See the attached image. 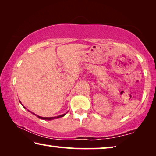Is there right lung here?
<instances>
[{"label": "right lung", "mask_w": 156, "mask_h": 156, "mask_svg": "<svg viewBox=\"0 0 156 156\" xmlns=\"http://www.w3.org/2000/svg\"><path fill=\"white\" fill-rule=\"evenodd\" d=\"M24 107V106H23ZM33 114H34V113H33ZM35 115H36V114H34ZM65 115V114H62V115H58V116H56V117H54V118H43V117H41V116H38V115H37V117L38 118H41V119H43V120H53V119H54V118H61V117H63V116H64Z\"/></svg>", "instance_id": "obj_1"}]
</instances>
